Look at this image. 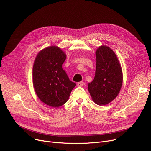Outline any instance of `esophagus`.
<instances>
[{"mask_svg": "<svg viewBox=\"0 0 151 151\" xmlns=\"http://www.w3.org/2000/svg\"><path fill=\"white\" fill-rule=\"evenodd\" d=\"M84 85V82H83V81L78 82V83H77V86H79V87H81V86H83Z\"/></svg>", "mask_w": 151, "mask_h": 151, "instance_id": "34e87169", "label": "esophagus"}]
</instances>
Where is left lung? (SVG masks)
I'll return each instance as SVG.
<instances>
[{
	"label": "left lung",
	"mask_w": 151,
	"mask_h": 151,
	"mask_svg": "<svg viewBox=\"0 0 151 151\" xmlns=\"http://www.w3.org/2000/svg\"><path fill=\"white\" fill-rule=\"evenodd\" d=\"M96 56L95 76L88 84V91L96 104L104 106L119 94L123 83L122 70L115 52L107 45L98 47Z\"/></svg>",
	"instance_id": "8db88e82"
}]
</instances>
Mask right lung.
Wrapping results in <instances>:
<instances>
[{
  "mask_svg": "<svg viewBox=\"0 0 151 151\" xmlns=\"http://www.w3.org/2000/svg\"><path fill=\"white\" fill-rule=\"evenodd\" d=\"M66 58V54L54 45L41 50L34 62L32 83L36 94L42 102L52 107L66 103L76 86L62 68Z\"/></svg>",
  "mask_w": 151,
  "mask_h": 151,
  "instance_id": "obj_1",
  "label": "right lung"
}]
</instances>
